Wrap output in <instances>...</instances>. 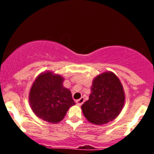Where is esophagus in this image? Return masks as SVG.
<instances>
[{
	"label": "esophagus",
	"mask_w": 154,
	"mask_h": 154,
	"mask_svg": "<svg viewBox=\"0 0 154 154\" xmlns=\"http://www.w3.org/2000/svg\"><path fill=\"white\" fill-rule=\"evenodd\" d=\"M84 102H85V99H84V97H82L81 99L76 100V103H77V105H79V106H82V105L84 103Z\"/></svg>",
	"instance_id": "1"
}]
</instances>
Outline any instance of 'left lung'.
<instances>
[{"instance_id": "8db88e82", "label": "left lung", "mask_w": 154, "mask_h": 154, "mask_svg": "<svg viewBox=\"0 0 154 154\" xmlns=\"http://www.w3.org/2000/svg\"><path fill=\"white\" fill-rule=\"evenodd\" d=\"M125 99L120 80L113 72L107 71L94 79L89 100L81 108L89 123L97 126L106 124L120 114Z\"/></svg>"}]
</instances>
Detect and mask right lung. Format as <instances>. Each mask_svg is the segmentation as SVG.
Listing matches in <instances>:
<instances>
[{
  "instance_id": "1",
  "label": "right lung",
  "mask_w": 154,
  "mask_h": 154,
  "mask_svg": "<svg viewBox=\"0 0 154 154\" xmlns=\"http://www.w3.org/2000/svg\"><path fill=\"white\" fill-rule=\"evenodd\" d=\"M65 79L51 71L43 72L34 81L29 92V103L34 113L48 123L62 120L75 105L70 90L63 85Z\"/></svg>"
}]
</instances>
